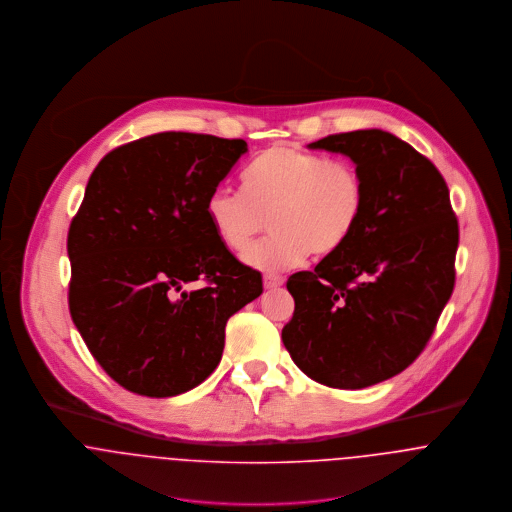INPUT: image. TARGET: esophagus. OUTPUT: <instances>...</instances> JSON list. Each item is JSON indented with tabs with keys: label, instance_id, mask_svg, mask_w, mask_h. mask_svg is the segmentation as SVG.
Returning a JSON list of instances; mask_svg holds the SVG:
<instances>
[{
	"label": "esophagus",
	"instance_id": "1",
	"mask_svg": "<svg viewBox=\"0 0 512 512\" xmlns=\"http://www.w3.org/2000/svg\"><path fill=\"white\" fill-rule=\"evenodd\" d=\"M263 283H265V288L267 290H273V288H279V286H283L284 279L281 275H265V279H263Z\"/></svg>",
	"mask_w": 512,
	"mask_h": 512
}]
</instances>
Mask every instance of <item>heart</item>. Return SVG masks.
<instances>
[{"mask_svg":"<svg viewBox=\"0 0 512 512\" xmlns=\"http://www.w3.org/2000/svg\"><path fill=\"white\" fill-rule=\"evenodd\" d=\"M365 206V178L353 163L275 145L249 163L243 190H214L206 214L218 239L235 253L271 222L275 233L251 247L243 261L279 273L302 265L310 253H338L361 226Z\"/></svg>","mask_w":512,"mask_h":512,"instance_id":"obj_1","label":"heart"}]
</instances>
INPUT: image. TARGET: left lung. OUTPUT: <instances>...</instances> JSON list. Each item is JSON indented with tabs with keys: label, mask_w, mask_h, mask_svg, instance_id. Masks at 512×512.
<instances>
[{
	"label": "left lung",
	"mask_w": 512,
	"mask_h": 512,
	"mask_svg": "<svg viewBox=\"0 0 512 512\" xmlns=\"http://www.w3.org/2000/svg\"><path fill=\"white\" fill-rule=\"evenodd\" d=\"M349 157L365 178L361 226L314 271L294 273L283 343L316 383L365 389L404 371L432 338L455 283L459 228L440 171L389 131L308 145Z\"/></svg>",
	"instance_id": "1"
}]
</instances>
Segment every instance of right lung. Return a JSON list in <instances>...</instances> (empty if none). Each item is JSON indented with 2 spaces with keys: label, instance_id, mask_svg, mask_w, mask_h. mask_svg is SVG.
Listing matches in <instances>:
<instances>
[{
  "label": "right lung",
  "instance_id": "obj_1",
  "mask_svg": "<svg viewBox=\"0 0 512 512\" xmlns=\"http://www.w3.org/2000/svg\"><path fill=\"white\" fill-rule=\"evenodd\" d=\"M243 139L155 133L108 153L68 229V308L123 389L176 397L218 367L226 324L263 292L212 228L206 202Z\"/></svg>",
  "mask_w": 512,
  "mask_h": 512
}]
</instances>
